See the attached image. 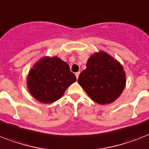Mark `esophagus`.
Returning a JSON list of instances; mask_svg holds the SVG:
<instances>
[{"instance_id": "esophagus-1", "label": "esophagus", "mask_w": 149, "mask_h": 149, "mask_svg": "<svg viewBox=\"0 0 149 149\" xmlns=\"http://www.w3.org/2000/svg\"><path fill=\"white\" fill-rule=\"evenodd\" d=\"M76 77H77V79H78L79 78V72H76Z\"/></svg>"}]
</instances>
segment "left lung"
<instances>
[{"label":"left lung","mask_w":149,"mask_h":149,"mask_svg":"<svg viewBox=\"0 0 149 149\" xmlns=\"http://www.w3.org/2000/svg\"><path fill=\"white\" fill-rule=\"evenodd\" d=\"M125 73L116 60L103 51L95 53L79 74V84L92 100L99 104L114 102L125 89Z\"/></svg>","instance_id":"left-lung-1"}]
</instances>
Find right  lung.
I'll return each instance as SVG.
<instances>
[{
	"instance_id": "obj_1",
	"label": "right lung",
	"mask_w": 149,
	"mask_h": 149,
	"mask_svg": "<svg viewBox=\"0 0 149 149\" xmlns=\"http://www.w3.org/2000/svg\"><path fill=\"white\" fill-rule=\"evenodd\" d=\"M77 78L70 66L60 58L46 56L33 66L27 77V88L33 97L51 103L62 97Z\"/></svg>"
}]
</instances>
